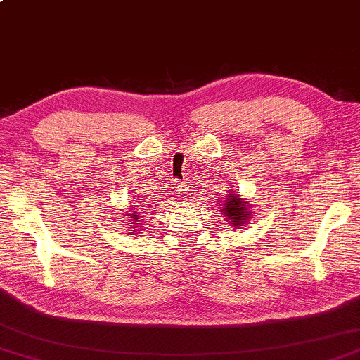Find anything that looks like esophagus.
<instances>
[{"mask_svg": "<svg viewBox=\"0 0 360 360\" xmlns=\"http://www.w3.org/2000/svg\"><path fill=\"white\" fill-rule=\"evenodd\" d=\"M173 187L178 190V192H181V193H186L187 192V184L184 181H176L174 179V184H173Z\"/></svg>", "mask_w": 360, "mask_h": 360, "instance_id": "obj_1", "label": "esophagus"}]
</instances>
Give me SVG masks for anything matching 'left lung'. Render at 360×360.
<instances>
[{
    "instance_id": "1",
    "label": "left lung",
    "mask_w": 360,
    "mask_h": 360,
    "mask_svg": "<svg viewBox=\"0 0 360 360\" xmlns=\"http://www.w3.org/2000/svg\"><path fill=\"white\" fill-rule=\"evenodd\" d=\"M223 212L226 213V219L231 221V224L233 226H241L246 223V218L249 213L246 202L241 201V198L235 195H227Z\"/></svg>"
}]
</instances>
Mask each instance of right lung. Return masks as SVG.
<instances>
[{
	"label": "right lung",
	"instance_id": "add662e5",
	"mask_svg": "<svg viewBox=\"0 0 360 360\" xmlns=\"http://www.w3.org/2000/svg\"><path fill=\"white\" fill-rule=\"evenodd\" d=\"M128 217H131V215H128ZM133 218H134V219H133L134 223H136V224H139V223H137V221H139V217H137V215H133Z\"/></svg>",
	"mask_w": 360,
	"mask_h": 360
}]
</instances>
